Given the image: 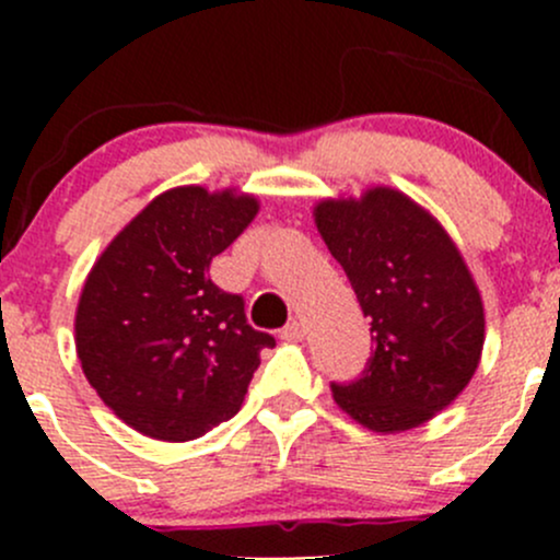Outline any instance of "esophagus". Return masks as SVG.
I'll list each match as a JSON object with an SVG mask.
<instances>
[{"label": "esophagus", "mask_w": 560, "mask_h": 560, "mask_svg": "<svg viewBox=\"0 0 560 560\" xmlns=\"http://www.w3.org/2000/svg\"><path fill=\"white\" fill-rule=\"evenodd\" d=\"M303 336H306V330H303V322L298 319H292L290 325L281 330V338H284V341H303Z\"/></svg>", "instance_id": "obj_1"}]
</instances>
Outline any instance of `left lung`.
<instances>
[{
	"label": "left lung",
	"instance_id": "obj_1",
	"mask_svg": "<svg viewBox=\"0 0 560 560\" xmlns=\"http://www.w3.org/2000/svg\"><path fill=\"white\" fill-rule=\"evenodd\" d=\"M322 241L371 319L369 369L332 385L376 433L420 428L466 389L482 358L485 308L466 259L431 211L393 186L314 206Z\"/></svg>",
	"mask_w": 560,
	"mask_h": 560
}]
</instances>
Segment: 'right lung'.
Wrapping results in <instances>:
<instances>
[{"label": "right lung", "mask_w": 560, "mask_h": 560, "mask_svg": "<svg viewBox=\"0 0 560 560\" xmlns=\"http://www.w3.org/2000/svg\"><path fill=\"white\" fill-rule=\"evenodd\" d=\"M238 189L175 186L149 202L89 270L75 349L107 409L160 442H191L238 415L273 336L208 276L257 217Z\"/></svg>", "instance_id": "obj_1"}]
</instances>
